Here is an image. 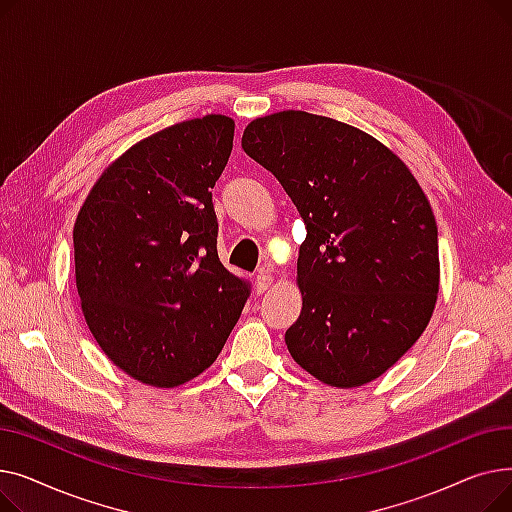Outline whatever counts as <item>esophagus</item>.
I'll return each instance as SVG.
<instances>
[{"label":"esophagus","instance_id":"34e87169","mask_svg":"<svg viewBox=\"0 0 512 512\" xmlns=\"http://www.w3.org/2000/svg\"><path fill=\"white\" fill-rule=\"evenodd\" d=\"M274 284V278L267 272H259V276L255 278V286H257V294H263L267 288Z\"/></svg>","mask_w":512,"mask_h":512}]
</instances>
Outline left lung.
Listing matches in <instances>:
<instances>
[{
	"label": "left lung",
	"mask_w": 512,
	"mask_h": 512,
	"mask_svg": "<svg viewBox=\"0 0 512 512\" xmlns=\"http://www.w3.org/2000/svg\"><path fill=\"white\" fill-rule=\"evenodd\" d=\"M242 149L297 205L303 292L286 346L336 388L388 371L436 307L438 228L409 168L359 128L307 112L253 120Z\"/></svg>",
	"instance_id": "obj_1"
}]
</instances>
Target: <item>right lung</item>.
Returning <instances> with one entry per match:
<instances>
[{
	"instance_id": "1",
	"label": "right lung",
	"mask_w": 512,
	"mask_h": 512,
	"mask_svg": "<svg viewBox=\"0 0 512 512\" xmlns=\"http://www.w3.org/2000/svg\"><path fill=\"white\" fill-rule=\"evenodd\" d=\"M234 122L205 116L130 147L74 224L76 288L101 351L149 386L197 378L224 348L251 282L218 257L211 188Z\"/></svg>"
}]
</instances>
